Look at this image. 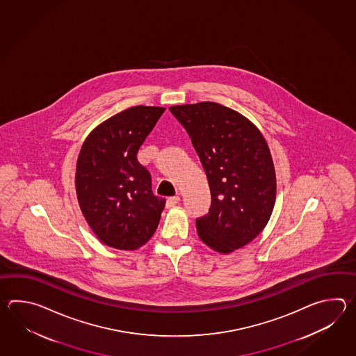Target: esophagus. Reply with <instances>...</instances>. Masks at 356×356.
Returning <instances> with one entry per match:
<instances>
[{
    "mask_svg": "<svg viewBox=\"0 0 356 356\" xmlns=\"http://www.w3.org/2000/svg\"><path fill=\"white\" fill-rule=\"evenodd\" d=\"M179 200H181V198H179L178 196L169 197V198L167 200L168 209H170V207H175V204L179 202Z\"/></svg>",
    "mask_w": 356,
    "mask_h": 356,
    "instance_id": "34e87169",
    "label": "esophagus"
}]
</instances>
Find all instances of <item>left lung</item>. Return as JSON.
Returning <instances> with one entry per match:
<instances>
[{
  "instance_id": "8db88e82",
  "label": "left lung",
  "mask_w": 356,
  "mask_h": 356,
  "mask_svg": "<svg viewBox=\"0 0 356 356\" xmlns=\"http://www.w3.org/2000/svg\"><path fill=\"white\" fill-rule=\"evenodd\" d=\"M188 132L211 191L209 213L196 220L202 242L222 254L252 242L276 200L273 156L259 129L213 102L169 108Z\"/></svg>"
}]
</instances>
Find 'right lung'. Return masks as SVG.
<instances>
[{
    "label": "right lung",
    "instance_id": "obj_1",
    "mask_svg": "<svg viewBox=\"0 0 356 356\" xmlns=\"http://www.w3.org/2000/svg\"><path fill=\"white\" fill-rule=\"evenodd\" d=\"M164 111L129 108L97 126L81 146L76 163L77 201L91 230L108 247L137 250L159 225L165 198L152 193V175L136 155Z\"/></svg>",
    "mask_w": 356,
    "mask_h": 356
}]
</instances>
